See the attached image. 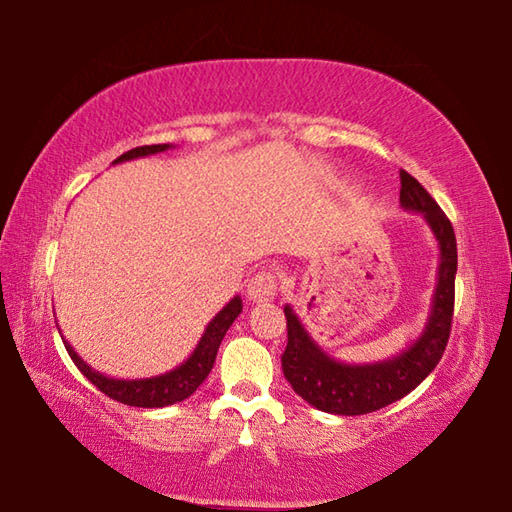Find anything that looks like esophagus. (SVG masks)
Segmentation results:
<instances>
[{
	"mask_svg": "<svg viewBox=\"0 0 512 512\" xmlns=\"http://www.w3.org/2000/svg\"><path fill=\"white\" fill-rule=\"evenodd\" d=\"M277 296V277L271 271H259L248 282V298L253 302H268Z\"/></svg>",
	"mask_w": 512,
	"mask_h": 512,
	"instance_id": "obj_1",
	"label": "esophagus"
}]
</instances>
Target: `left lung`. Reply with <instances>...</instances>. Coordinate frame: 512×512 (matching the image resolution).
<instances>
[{
    "mask_svg": "<svg viewBox=\"0 0 512 512\" xmlns=\"http://www.w3.org/2000/svg\"><path fill=\"white\" fill-rule=\"evenodd\" d=\"M400 203L406 212H418L427 221L438 241L440 262L433 289L431 311L422 334L402 352L375 363H343L311 339L291 305H284L287 316V350L282 354V370L302 400L318 411L334 415H363L402 400L418 388L429 372L438 366L447 348L454 316L456 280V237L454 228L438 203L418 180L400 171Z\"/></svg>",
    "mask_w": 512,
    "mask_h": 512,
    "instance_id": "8db88e82",
    "label": "left lung"
}]
</instances>
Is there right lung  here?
Here are the masks:
<instances>
[{
  "label": "right lung",
  "mask_w": 512,
  "mask_h": 512,
  "mask_svg": "<svg viewBox=\"0 0 512 512\" xmlns=\"http://www.w3.org/2000/svg\"><path fill=\"white\" fill-rule=\"evenodd\" d=\"M169 149H173V144L137 146V149H131L124 155H119V158L112 164L146 158V155H155V153H162ZM241 309H244V302H241L239 296H235L228 302V305L219 311V314L210 320V323H207L201 341H198L194 352L189 354V357L180 363V366H176L169 372H164V375H155V377L115 379V377L101 375L99 370L88 366V363H85L79 354H76L72 345H69L67 341H63V343L69 352V357H72V361L76 363V368H79L83 375L99 388L101 393H106L108 397H112V400L128 404V406H140V409H162V406L185 402L189 395L196 393V388L203 384L207 375H210L223 336L230 329V325L235 323V318L241 314Z\"/></svg>",
  "instance_id": "obj_1"
}]
</instances>
